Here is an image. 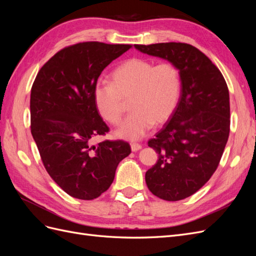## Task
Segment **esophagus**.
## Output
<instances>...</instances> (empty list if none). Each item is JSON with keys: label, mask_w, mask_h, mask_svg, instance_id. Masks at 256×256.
<instances>
[{"label": "esophagus", "mask_w": 256, "mask_h": 256, "mask_svg": "<svg viewBox=\"0 0 256 256\" xmlns=\"http://www.w3.org/2000/svg\"><path fill=\"white\" fill-rule=\"evenodd\" d=\"M130 146H131V150H132V152H138V150H140L142 148V146L140 144H138V143H132Z\"/></svg>", "instance_id": "obj_1"}]
</instances>
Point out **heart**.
Listing matches in <instances>:
<instances>
[{"label": "heart", "instance_id": "obj_1", "mask_svg": "<svg viewBox=\"0 0 256 256\" xmlns=\"http://www.w3.org/2000/svg\"><path fill=\"white\" fill-rule=\"evenodd\" d=\"M111 81L96 84L94 102L106 122L118 125L124 113V100L131 98L132 112L114 131L115 138L122 140H140L154 124L166 122L180 99V72L168 62L154 65L146 58H129L114 69Z\"/></svg>", "mask_w": 256, "mask_h": 256}]
</instances>
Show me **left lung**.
<instances>
[{"mask_svg":"<svg viewBox=\"0 0 256 256\" xmlns=\"http://www.w3.org/2000/svg\"><path fill=\"white\" fill-rule=\"evenodd\" d=\"M144 54L164 58L180 72V97L171 116L148 146L158 161L145 174L154 196L180 200L200 190L219 166L230 134V94L212 62L182 42L134 44Z\"/></svg>","mask_w":256,"mask_h":256,"instance_id":"left-lung-1","label":"left lung"}]
</instances>
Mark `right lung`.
I'll list each match as a JSON object with an SVG mask.
<instances>
[{"mask_svg":"<svg viewBox=\"0 0 256 256\" xmlns=\"http://www.w3.org/2000/svg\"><path fill=\"white\" fill-rule=\"evenodd\" d=\"M130 44L90 42L58 52L46 63L30 90V132L42 164L67 194L94 200L109 189L120 162L129 156L124 141L90 146L109 128L94 102L99 76Z\"/></svg>","mask_w":256,"mask_h":256,"instance_id":"obj_1","label":"right lung"}]
</instances>
